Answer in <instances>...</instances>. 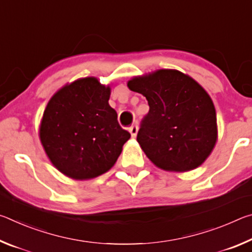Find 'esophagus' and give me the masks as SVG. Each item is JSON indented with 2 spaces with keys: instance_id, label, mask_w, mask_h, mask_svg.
<instances>
[{
  "instance_id": "34e87169",
  "label": "esophagus",
  "mask_w": 252,
  "mask_h": 252,
  "mask_svg": "<svg viewBox=\"0 0 252 252\" xmlns=\"http://www.w3.org/2000/svg\"><path fill=\"white\" fill-rule=\"evenodd\" d=\"M138 130H139V127H138V126L136 125H133V126H131L130 127H129V131H130V133H131V135L133 136H136V133H138Z\"/></svg>"
}]
</instances>
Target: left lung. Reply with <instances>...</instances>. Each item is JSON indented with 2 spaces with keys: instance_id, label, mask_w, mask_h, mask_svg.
<instances>
[{
  "instance_id": "obj_1",
  "label": "left lung",
  "mask_w": 252,
  "mask_h": 252,
  "mask_svg": "<svg viewBox=\"0 0 252 252\" xmlns=\"http://www.w3.org/2000/svg\"><path fill=\"white\" fill-rule=\"evenodd\" d=\"M146 96L149 112L136 140L157 167L189 171L202 164L217 141L211 97L198 82L177 70H158L127 82Z\"/></svg>"
}]
</instances>
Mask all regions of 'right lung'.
Returning a JSON list of instances; mask_svg holds the SVG:
<instances>
[{
	"mask_svg": "<svg viewBox=\"0 0 252 252\" xmlns=\"http://www.w3.org/2000/svg\"><path fill=\"white\" fill-rule=\"evenodd\" d=\"M111 90L95 78L63 87L51 97L40 139L59 171L76 180L101 176L113 167L131 134L109 105Z\"/></svg>",
	"mask_w": 252,
	"mask_h": 252,
	"instance_id": "obj_1",
	"label": "right lung"
}]
</instances>
